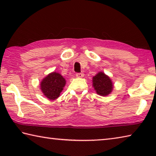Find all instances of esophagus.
<instances>
[{
    "label": "esophagus",
    "instance_id": "esophagus-1",
    "mask_svg": "<svg viewBox=\"0 0 156 156\" xmlns=\"http://www.w3.org/2000/svg\"><path fill=\"white\" fill-rule=\"evenodd\" d=\"M76 76L77 78H83L84 76V73H76Z\"/></svg>",
    "mask_w": 156,
    "mask_h": 156
}]
</instances>
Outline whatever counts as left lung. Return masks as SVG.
Listing matches in <instances>:
<instances>
[{
    "mask_svg": "<svg viewBox=\"0 0 156 156\" xmlns=\"http://www.w3.org/2000/svg\"><path fill=\"white\" fill-rule=\"evenodd\" d=\"M93 87L96 93L102 96H106L112 93L113 85L109 76L100 72L93 77Z\"/></svg>",
    "mask_w": 156,
    "mask_h": 156,
    "instance_id": "8db88e82",
    "label": "left lung"
}]
</instances>
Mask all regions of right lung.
I'll return each instance as SVG.
<instances>
[{"label": "right lung", "mask_w": 156, "mask_h": 156, "mask_svg": "<svg viewBox=\"0 0 156 156\" xmlns=\"http://www.w3.org/2000/svg\"><path fill=\"white\" fill-rule=\"evenodd\" d=\"M65 84V79L60 73L52 72L41 81V89L47 98L54 100L59 97Z\"/></svg>", "instance_id": "1"}]
</instances>
